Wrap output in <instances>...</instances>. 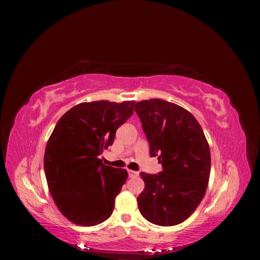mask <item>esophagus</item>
Masks as SVG:
<instances>
[{
  "label": "esophagus",
  "mask_w": 260,
  "mask_h": 260,
  "mask_svg": "<svg viewBox=\"0 0 260 260\" xmlns=\"http://www.w3.org/2000/svg\"><path fill=\"white\" fill-rule=\"evenodd\" d=\"M128 175L130 178H137L139 176V172L135 170H128Z\"/></svg>",
  "instance_id": "obj_1"
}]
</instances>
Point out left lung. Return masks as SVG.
Returning a JSON list of instances; mask_svg holds the SVG:
<instances>
[{"label": "left lung", "mask_w": 260, "mask_h": 260, "mask_svg": "<svg viewBox=\"0 0 260 260\" xmlns=\"http://www.w3.org/2000/svg\"><path fill=\"white\" fill-rule=\"evenodd\" d=\"M149 143V155L158 156L162 171L141 172L145 187L138 198L140 212L157 225L183 222L200 205L209 181L210 151L195 117L175 103L152 99L138 102Z\"/></svg>", "instance_id": "left-lung-1"}]
</instances>
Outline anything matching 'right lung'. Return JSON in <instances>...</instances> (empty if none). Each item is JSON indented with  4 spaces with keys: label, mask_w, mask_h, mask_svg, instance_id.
Wrapping results in <instances>:
<instances>
[{
    "label": "right lung",
    "mask_w": 260,
    "mask_h": 260,
    "mask_svg": "<svg viewBox=\"0 0 260 260\" xmlns=\"http://www.w3.org/2000/svg\"><path fill=\"white\" fill-rule=\"evenodd\" d=\"M135 104L80 103L55 125L44 153L46 182L55 205L77 225H96L112 215L128 172L103 165L99 155L114 143L116 130L132 116Z\"/></svg>",
    "instance_id": "right-lung-1"
}]
</instances>
